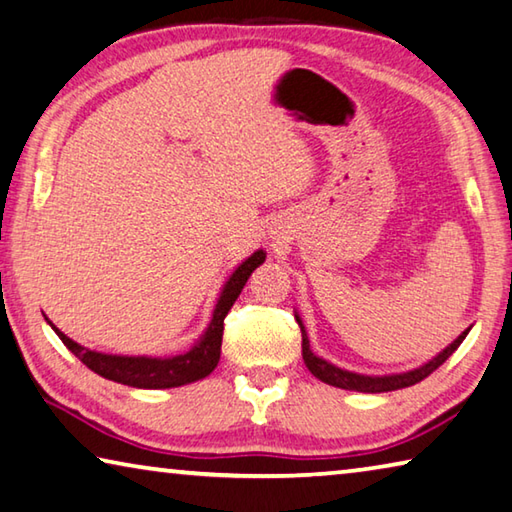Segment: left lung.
<instances>
[{
    "mask_svg": "<svg viewBox=\"0 0 512 512\" xmlns=\"http://www.w3.org/2000/svg\"><path fill=\"white\" fill-rule=\"evenodd\" d=\"M297 317V324L301 328V337H303V362H306L308 371L319 378L321 382L330 384V387H337V389H346V391H362V393H384V391H396V389H405L411 387V384H416L420 380H425L429 373H434L438 366H441L447 357H450L456 348L461 346V342L465 339V335L470 333L468 330H463V333L454 339L450 346H445L441 353L432 360L425 362L423 366H418V369H411L405 373H389V375H364V373H355V371H346V369H339V366L330 364L324 357H319L310 351V339L306 333V326H303V321L299 315Z\"/></svg>",
    "mask_w": 512,
    "mask_h": 512,
    "instance_id": "obj_1",
    "label": "left lung"
}]
</instances>
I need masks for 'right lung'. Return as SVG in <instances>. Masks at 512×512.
Segmentation results:
<instances>
[{
    "instance_id": "obj_1",
    "label": "right lung",
    "mask_w": 512,
    "mask_h": 512,
    "mask_svg": "<svg viewBox=\"0 0 512 512\" xmlns=\"http://www.w3.org/2000/svg\"><path fill=\"white\" fill-rule=\"evenodd\" d=\"M265 263V251L258 249L251 254L247 261H242L233 274L222 285V292L218 301H215L213 315L209 326H206L200 339L188 348L182 355L170 357H148V355H107L98 351H89V348L76 344L65 333L51 324L56 335L62 339L71 353H74L87 369L101 375L105 380L128 384V387L137 389H173L182 387V384L197 382L209 375L220 362V346H222V330H224V317L236 303L238 294L245 288L247 279L258 265Z\"/></svg>"
}]
</instances>
